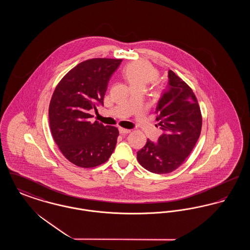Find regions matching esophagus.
<instances>
[{
	"label": "esophagus",
	"mask_w": 250,
	"mask_h": 250,
	"mask_svg": "<svg viewBox=\"0 0 250 250\" xmlns=\"http://www.w3.org/2000/svg\"><path fill=\"white\" fill-rule=\"evenodd\" d=\"M120 134L122 135H126L128 133H130V129H125V128H123V127H120L119 128Z\"/></svg>",
	"instance_id": "34e87169"
}]
</instances>
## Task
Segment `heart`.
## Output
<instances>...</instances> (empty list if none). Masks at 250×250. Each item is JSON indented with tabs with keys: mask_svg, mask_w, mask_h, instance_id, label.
<instances>
[{
	"mask_svg": "<svg viewBox=\"0 0 250 250\" xmlns=\"http://www.w3.org/2000/svg\"><path fill=\"white\" fill-rule=\"evenodd\" d=\"M123 76L129 86L145 87L149 83L157 79V71L148 62H135L126 65L123 70Z\"/></svg>",
	"mask_w": 250,
	"mask_h": 250,
	"instance_id": "heart-1",
	"label": "heart"
}]
</instances>
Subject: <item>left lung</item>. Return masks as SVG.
Listing matches in <instances>:
<instances>
[{
	"instance_id": "left-lung-1",
	"label": "left lung",
	"mask_w": 250,
	"mask_h": 250,
	"mask_svg": "<svg viewBox=\"0 0 250 250\" xmlns=\"http://www.w3.org/2000/svg\"><path fill=\"white\" fill-rule=\"evenodd\" d=\"M168 83L156 106V121L163 130L157 143L147 140L137 153L142 166L157 174L175 170L190 155L202 130V113L192 89L168 70Z\"/></svg>"
}]
</instances>
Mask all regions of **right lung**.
Here are the masks:
<instances>
[{
	"label": "right lung",
	"instance_id": "add662e5",
	"mask_svg": "<svg viewBox=\"0 0 250 250\" xmlns=\"http://www.w3.org/2000/svg\"><path fill=\"white\" fill-rule=\"evenodd\" d=\"M122 59L95 58L79 63L56 86L48 118L54 142L71 163L94 167L107 161L113 153L119 131L89 119L90 109L104 105L107 83Z\"/></svg>",
	"mask_w": 250,
	"mask_h": 250
}]
</instances>
